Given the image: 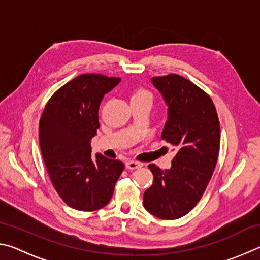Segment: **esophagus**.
<instances>
[{
	"label": "esophagus",
	"instance_id": "obj_1",
	"mask_svg": "<svg viewBox=\"0 0 260 260\" xmlns=\"http://www.w3.org/2000/svg\"><path fill=\"white\" fill-rule=\"evenodd\" d=\"M126 167L128 170H136V169H140L141 164L138 161H135V160H127L126 161Z\"/></svg>",
	"mask_w": 260,
	"mask_h": 260
}]
</instances>
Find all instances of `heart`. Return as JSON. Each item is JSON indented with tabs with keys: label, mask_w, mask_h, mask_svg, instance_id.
Segmentation results:
<instances>
[{
	"label": "heart",
	"mask_w": 260,
	"mask_h": 260,
	"mask_svg": "<svg viewBox=\"0 0 260 260\" xmlns=\"http://www.w3.org/2000/svg\"><path fill=\"white\" fill-rule=\"evenodd\" d=\"M131 100H147L149 102H151V94L144 88H138L132 93Z\"/></svg>",
	"instance_id": "obj_1"
}]
</instances>
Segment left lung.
I'll use <instances>...</instances> for the list:
<instances>
[{"label":"left lung","instance_id":"8db88e82","mask_svg":"<svg viewBox=\"0 0 260 260\" xmlns=\"http://www.w3.org/2000/svg\"><path fill=\"white\" fill-rule=\"evenodd\" d=\"M169 105L161 139L177 153L170 170L149 164L153 175L143 206L165 220L179 219L195 208L212 177L219 155L220 124L210 96L178 74L152 78Z\"/></svg>","mask_w":260,"mask_h":260}]
</instances>
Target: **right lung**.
<instances>
[{
	"mask_svg": "<svg viewBox=\"0 0 260 260\" xmlns=\"http://www.w3.org/2000/svg\"><path fill=\"white\" fill-rule=\"evenodd\" d=\"M119 81L103 74H81L56 90L41 114L39 139L47 172L72 209H102L125 169L124 162L101 153L93 161L90 153V140L100 128L101 101Z\"/></svg>",
	"mask_w": 260,
	"mask_h": 260,
	"instance_id": "add662e5",
	"label": "right lung"
}]
</instances>
